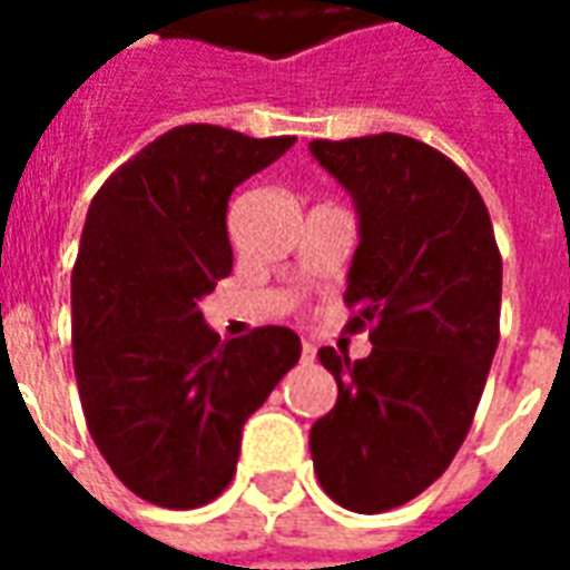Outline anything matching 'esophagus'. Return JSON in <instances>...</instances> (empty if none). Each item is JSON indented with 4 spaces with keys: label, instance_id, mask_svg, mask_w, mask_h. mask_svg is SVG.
I'll return each mask as SVG.
<instances>
[{
    "label": "esophagus",
    "instance_id": "1",
    "mask_svg": "<svg viewBox=\"0 0 570 570\" xmlns=\"http://www.w3.org/2000/svg\"><path fill=\"white\" fill-rule=\"evenodd\" d=\"M314 357H317V347L311 345V342H302V360H305V363H314Z\"/></svg>",
    "mask_w": 570,
    "mask_h": 570
}]
</instances>
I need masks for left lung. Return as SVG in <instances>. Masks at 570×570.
<instances>
[{
    "label": "left lung",
    "mask_w": 570,
    "mask_h": 570,
    "mask_svg": "<svg viewBox=\"0 0 570 570\" xmlns=\"http://www.w3.org/2000/svg\"><path fill=\"white\" fill-rule=\"evenodd\" d=\"M311 151L357 204L345 330L372 342L354 363L317 351L338 400L311 458L335 503L384 513L436 482L473 424L501 338V249L470 176L428 142L372 134Z\"/></svg>",
    "instance_id": "left-lung-1"
}]
</instances>
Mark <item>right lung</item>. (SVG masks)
Returning <instances> with one entry per match:
<instances>
[{
    "instance_id": "add662e5",
    "label": "right lung",
    "mask_w": 570,
    "mask_h": 570,
    "mask_svg": "<svg viewBox=\"0 0 570 570\" xmlns=\"http://www.w3.org/2000/svg\"><path fill=\"white\" fill-rule=\"evenodd\" d=\"M296 137L179 125L94 195L72 265V363L97 449L137 498L191 510L219 498L240 428L302 342L259 326L219 342L198 298L232 272L228 198Z\"/></svg>"
}]
</instances>
